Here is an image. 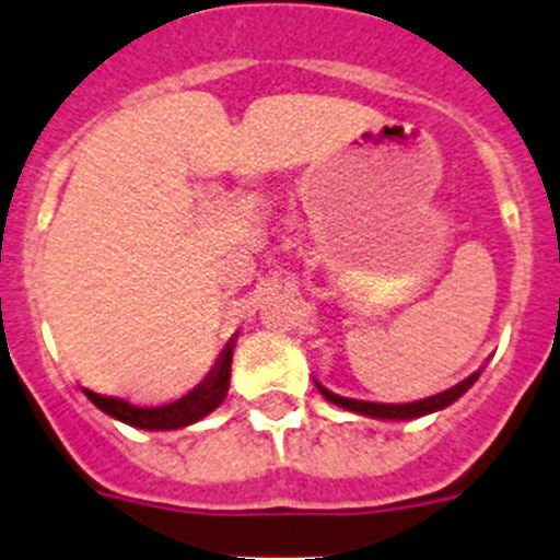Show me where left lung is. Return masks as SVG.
Wrapping results in <instances>:
<instances>
[{
  "label": "left lung",
  "mask_w": 560,
  "mask_h": 560,
  "mask_svg": "<svg viewBox=\"0 0 560 560\" xmlns=\"http://www.w3.org/2000/svg\"><path fill=\"white\" fill-rule=\"evenodd\" d=\"M476 377H479V372L470 374L468 380L457 383L454 388L443 390V394L427 396V399H418V401H407V405H377V401L347 399V396L330 394V390L319 383H317V388L325 399L334 401V405H339V407H345V410L361 412V416H372V418H396V421H405V418H418V416H427V412H435V410H443V407H448L452 401H457L459 396L470 388V385L476 383Z\"/></svg>",
  "instance_id": "8db88e82"
}]
</instances>
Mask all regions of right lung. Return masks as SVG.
I'll list each match as a JSON object with an SVG mask.
<instances>
[{
	"mask_svg": "<svg viewBox=\"0 0 560 560\" xmlns=\"http://www.w3.org/2000/svg\"><path fill=\"white\" fill-rule=\"evenodd\" d=\"M230 369H232V341L221 352L219 363L213 366V372L191 390L183 399L172 401V405L161 407H136L125 399H114V396H101L95 390H86V399L95 407H101L103 412H108L117 421H125L130 427H139V430H180V427L197 424L199 418H205L208 412H213L215 407L224 401L226 390H230Z\"/></svg>",
	"mask_w": 560,
	"mask_h": 560,
	"instance_id": "1",
	"label": "right lung"
}]
</instances>
